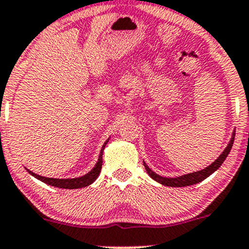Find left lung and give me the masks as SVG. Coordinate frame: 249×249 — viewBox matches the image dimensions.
<instances>
[{
  "label": "left lung",
  "mask_w": 249,
  "mask_h": 249,
  "mask_svg": "<svg viewBox=\"0 0 249 249\" xmlns=\"http://www.w3.org/2000/svg\"><path fill=\"white\" fill-rule=\"evenodd\" d=\"M234 138H235V133L232 134V138H231V142H229V145L227 146V148L224 149V152L221 154L218 159H216L215 161L210 165V166L204 168V170L197 171V172L189 173V175L181 176V177H178V178H164V177H160V176L157 175V173H154L151 168L147 166L145 162H143V166H145L147 173H148V175L151 176L154 180H157L158 183L162 184V185L172 186V188H183V186L194 185V184L199 183V181L204 180L205 178L209 177L211 173L215 172V171L217 170V168L220 167L222 164H223V161L226 160V158L228 157L229 152H231L232 143H234Z\"/></svg>",
  "instance_id": "1"
}]
</instances>
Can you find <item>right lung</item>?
Masks as SVG:
<instances>
[{
  "instance_id": "obj_1",
  "label": "right lung",
  "mask_w": 249,
  "mask_h": 249,
  "mask_svg": "<svg viewBox=\"0 0 249 249\" xmlns=\"http://www.w3.org/2000/svg\"><path fill=\"white\" fill-rule=\"evenodd\" d=\"M107 142H108V140L104 142V145L102 147V149H101V153H100V158H98V161L97 164L95 165V167L92 168L91 171H90L89 173H87L85 176H83L81 178H73V179H55V178H46V177H41V176L39 175H36V173H33L32 171L27 170L29 173H31L32 176H34L36 179H39V180L44 181V183L49 184L51 186H55V188H60V189H81V188H84V186H88L90 185V184L93 183V181L96 180V178L100 176V172H101V168H102V153H103V149L104 147H106Z\"/></svg>"
}]
</instances>
